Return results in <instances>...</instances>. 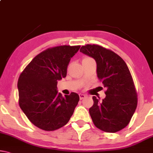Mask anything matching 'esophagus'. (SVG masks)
I'll return each mask as SVG.
<instances>
[{"mask_svg": "<svg viewBox=\"0 0 153 153\" xmlns=\"http://www.w3.org/2000/svg\"><path fill=\"white\" fill-rule=\"evenodd\" d=\"M85 94H79V98H80V99L81 100H82L83 99V98H84L85 97Z\"/></svg>", "mask_w": 153, "mask_h": 153, "instance_id": "obj_1", "label": "esophagus"}]
</instances>
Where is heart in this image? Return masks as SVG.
<instances>
[{
    "label": "heart",
    "instance_id": "heart-1",
    "mask_svg": "<svg viewBox=\"0 0 153 153\" xmlns=\"http://www.w3.org/2000/svg\"><path fill=\"white\" fill-rule=\"evenodd\" d=\"M90 60H93V59L90 57H84L83 59V60H82V62H88V61H90Z\"/></svg>",
    "mask_w": 153,
    "mask_h": 153
}]
</instances>
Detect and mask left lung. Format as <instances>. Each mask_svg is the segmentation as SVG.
Here are the masks:
<instances>
[{
  "label": "left lung",
  "mask_w": 153,
  "mask_h": 153,
  "mask_svg": "<svg viewBox=\"0 0 153 153\" xmlns=\"http://www.w3.org/2000/svg\"><path fill=\"white\" fill-rule=\"evenodd\" d=\"M80 52L94 58L97 76L107 88L106 97L99 101L93 96L90 116L96 127L108 133H116L126 127L137 105V93L128 68L124 61L109 49L87 44Z\"/></svg>",
  "instance_id": "obj_1"
}]
</instances>
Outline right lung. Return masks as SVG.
Listing matches in <instances>:
<instances>
[{"label": "right lung", "mask_w": 153, "mask_h": 153, "mask_svg": "<svg viewBox=\"0 0 153 153\" xmlns=\"http://www.w3.org/2000/svg\"><path fill=\"white\" fill-rule=\"evenodd\" d=\"M81 46H59L48 48L30 62L18 81L19 105L37 127L51 131L70 120L79 96L72 92L63 97L57 91V81L65 78L71 58Z\"/></svg>", "instance_id": "add662e5"}]
</instances>
